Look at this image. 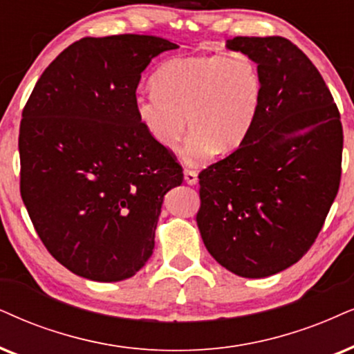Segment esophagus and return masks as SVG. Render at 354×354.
Wrapping results in <instances>:
<instances>
[{
	"mask_svg": "<svg viewBox=\"0 0 354 354\" xmlns=\"http://www.w3.org/2000/svg\"><path fill=\"white\" fill-rule=\"evenodd\" d=\"M185 181L191 186L198 185V173L192 171V169H185Z\"/></svg>",
	"mask_w": 354,
	"mask_h": 354,
	"instance_id": "34e87169",
	"label": "esophagus"
}]
</instances>
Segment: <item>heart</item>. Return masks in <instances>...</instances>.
Masks as SVG:
<instances>
[{"label": "heart", "instance_id": "obj_1", "mask_svg": "<svg viewBox=\"0 0 354 354\" xmlns=\"http://www.w3.org/2000/svg\"><path fill=\"white\" fill-rule=\"evenodd\" d=\"M151 83V91L133 100L138 122L156 145L174 151L189 120L186 155L192 165L241 145L261 104L257 62L239 50L171 58L156 70Z\"/></svg>", "mask_w": 354, "mask_h": 354}]
</instances>
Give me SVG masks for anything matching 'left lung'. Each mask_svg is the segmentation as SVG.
Wrapping results in <instances>:
<instances>
[{
    "instance_id": "1",
    "label": "left lung",
    "mask_w": 354,
    "mask_h": 354,
    "mask_svg": "<svg viewBox=\"0 0 354 354\" xmlns=\"http://www.w3.org/2000/svg\"><path fill=\"white\" fill-rule=\"evenodd\" d=\"M227 48L257 62L261 104L239 149L199 173L196 221L218 265L254 279L315 241L339 187L343 129L319 70L290 40L234 37Z\"/></svg>"
}]
</instances>
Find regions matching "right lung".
<instances>
[{"label":"right lung","mask_w":354,"mask_h":354,"mask_svg":"<svg viewBox=\"0 0 354 354\" xmlns=\"http://www.w3.org/2000/svg\"><path fill=\"white\" fill-rule=\"evenodd\" d=\"M174 48L155 35L84 37L47 66L22 111V201L52 257L86 279L115 283L145 266L165 194L183 183L133 109L142 71Z\"/></svg>","instance_id":"1"}]
</instances>
